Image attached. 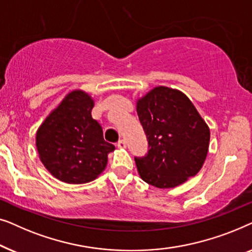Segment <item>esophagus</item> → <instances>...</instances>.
<instances>
[{
	"label": "esophagus",
	"instance_id": "1",
	"mask_svg": "<svg viewBox=\"0 0 252 252\" xmlns=\"http://www.w3.org/2000/svg\"><path fill=\"white\" fill-rule=\"evenodd\" d=\"M117 147H118V148H126V141L125 140H119L118 143H117Z\"/></svg>",
	"mask_w": 252,
	"mask_h": 252
}]
</instances>
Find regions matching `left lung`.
Segmentation results:
<instances>
[{"instance_id": "8db88e82", "label": "left lung", "mask_w": 252, "mask_h": 252, "mask_svg": "<svg viewBox=\"0 0 252 252\" xmlns=\"http://www.w3.org/2000/svg\"><path fill=\"white\" fill-rule=\"evenodd\" d=\"M136 111L149 144L146 156L135 157L141 179L173 188L195 177L208 155L210 128L190 99L158 86L137 99Z\"/></svg>"}]
</instances>
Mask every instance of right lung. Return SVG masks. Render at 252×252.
<instances>
[{
	"label": "right lung",
	"instance_id": "right-lung-1",
	"mask_svg": "<svg viewBox=\"0 0 252 252\" xmlns=\"http://www.w3.org/2000/svg\"><path fill=\"white\" fill-rule=\"evenodd\" d=\"M94 99L73 91L49 113L36 132L40 160L58 180L80 185L95 180L108 164L115 146L103 139L99 124L93 119Z\"/></svg>",
	"mask_w": 252,
	"mask_h": 252
}]
</instances>
